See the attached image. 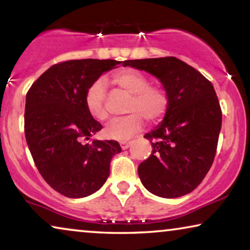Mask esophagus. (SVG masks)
<instances>
[{"label": "esophagus", "instance_id": "34e87169", "mask_svg": "<svg viewBox=\"0 0 250 250\" xmlns=\"http://www.w3.org/2000/svg\"><path fill=\"white\" fill-rule=\"evenodd\" d=\"M131 145H132L131 141H122V142H121V146H122L123 150L128 149L129 146H131Z\"/></svg>", "mask_w": 250, "mask_h": 250}]
</instances>
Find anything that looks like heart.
<instances>
[{
    "instance_id": "heart-1",
    "label": "heart",
    "mask_w": 250,
    "mask_h": 250,
    "mask_svg": "<svg viewBox=\"0 0 250 250\" xmlns=\"http://www.w3.org/2000/svg\"><path fill=\"white\" fill-rule=\"evenodd\" d=\"M111 82L123 92L131 95L128 102V116L112 121L104 129V135L116 141L131 139L145 125L146 119L155 123L163 118L168 110L169 97L164 88L150 85L149 78L140 71L122 69L112 74ZM107 85L104 81L97 80L87 87L85 105L88 114L97 121L108 118L105 109Z\"/></svg>"
}]
</instances>
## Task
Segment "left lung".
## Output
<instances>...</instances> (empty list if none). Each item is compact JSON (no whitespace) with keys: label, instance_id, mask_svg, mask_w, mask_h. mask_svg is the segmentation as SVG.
<instances>
[{"label":"left lung","instance_id":"8db88e82","mask_svg":"<svg viewBox=\"0 0 250 250\" xmlns=\"http://www.w3.org/2000/svg\"><path fill=\"white\" fill-rule=\"evenodd\" d=\"M123 66L158 78L169 97L163 122L145 135L152 151L139 165L140 180L162 198L190 193L206 176L216 153L222 111L213 84L175 57L126 60Z\"/></svg>","mask_w":250,"mask_h":250}]
</instances>
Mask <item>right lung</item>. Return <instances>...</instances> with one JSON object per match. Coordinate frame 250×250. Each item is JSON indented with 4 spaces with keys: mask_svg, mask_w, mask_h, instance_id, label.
Masks as SVG:
<instances>
[{
    "mask_svg": "<svg viewBox=\"0 0 250 250\" xmlns=\"http://www.w3.org/2000/svg\"><path fill=\"white\" fill-rule=\"evenodd\" d=\"M122 61L82 59L53 64L27 92L25 135L45 182L68 198H84L104 186L110 160L122 151L114 140H93L102 125L85 105L87 87Z\"/></svg>",
    "mask_w": 250,
    "mask_h": 250,
    "instance_id": "right-lung-1",
    "label": "right lung"
}]
</instances>
